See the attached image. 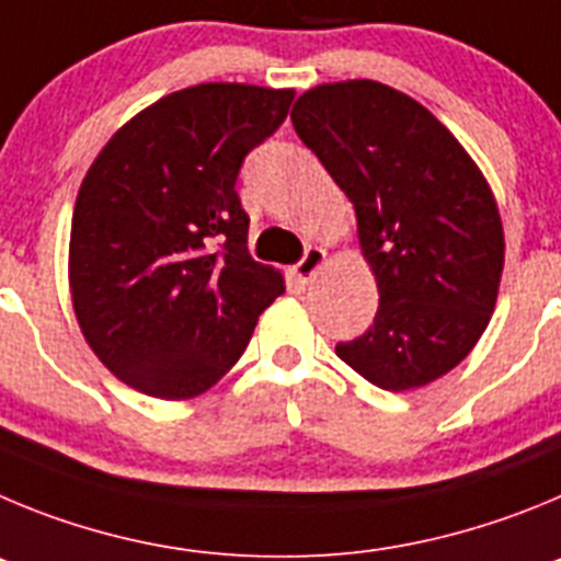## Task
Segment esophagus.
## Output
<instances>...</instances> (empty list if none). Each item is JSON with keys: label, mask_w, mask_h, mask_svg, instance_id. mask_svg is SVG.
Instances as JSON below:
<instances>
[{"label": "esophagus", "mask_w": 561, "mask_h": 561, "mask_svg": "<svg viewBox=\"0 0 561 561\" xmlns=\"http://www.w3.org/2000/svg\"><path fill=\"white\" fill-rule=\"evenodd\" d=\"M324 262H327L324 249H307V254L301 256L296 265H293V276H296V282L307 285V282L318 274V271L324 268Z\"/></svg>", "instance_id": "34e87169"}]
</instances>
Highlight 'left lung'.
<instances>
[{
    "mask_svg": "<svg viewBox=\"0 0 561 561\" xmlns=\"http://www.w3.org/2000/svg\"><path fill=\"white\" fill-rule=\"evenodd\" d=\"M290 119L355 206L380 293L375 324L335 355L386 391L438 380L497 301L506 240L486 179L425 105L377 80L316 85Z\"/></svg>",
    "mask_w": 561,
    "mask_h": 561,
    "instance_id": "8db88e82",
    "label": "left lung"
}]
</instances>
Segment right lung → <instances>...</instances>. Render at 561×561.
<instances>
[{"instance_id":"1","label":"right lung","mask_w":561,"mask_h":561,"mask_svg":"<svg viewBox=\"0 0 561 561\" xmlns=\"http://www.w3.org/2000/svg\"><path fill=\"white\" fill-rule=\"evenodd\" d=\"M293 89L201 83L111 136L80 184L69 290L111 375L159 397L209 391L240 360L285 279L249 254L237 175L285 123Z\"/></svg>"}]
</instances>
